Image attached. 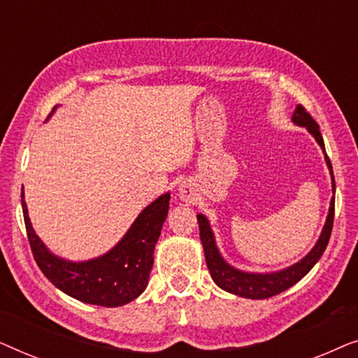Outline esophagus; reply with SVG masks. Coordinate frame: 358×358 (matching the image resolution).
Segmentation results:
<instances>
[{"label":"esophagus","mask_w":358,"mask_h":358,"mask_svg":"<svg viewBox=\"0 0 358 358\" xmlns=\"http://www.w3.org/2000/svg\"><path fill=\"white\" fill-rule=\"evenodd\" d=\"M178 192H179V197L185 200V202H187V200H192L194 197V187L189 182H185V180L179 185Z\"/></svg>","instance_id":"1"}]
</instances>
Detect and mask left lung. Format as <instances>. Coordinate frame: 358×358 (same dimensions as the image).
<instances>
[{"instance_id": "obj_1", "label": "left lung", "mask_w": 358, "mask_h": 358, "mask_svg": "<svg viewBox=\"0 0 358 358\" xmlns=\"http://www.w3.org/2000/svg\"><path fill=\"white\" fill-rule=\"evenodd\" d=\"M293 124L305 127L310 134L315 136L317 145L321 146V150L324 151L327 168H329L331 179H332V194L336 192V182H334V174H332V166L331 161L326 155L324 148V140H322L320 125L316 124L315 119L308 114L306 109L303 106H296L295 112L292 117ZM199 220V229H200V241H202L203 252H205V261H207V267L212 275L213 282L217 283L220 288H223L224 292L233 293V295L243 296V298H252V300H264V298H271L278 293L285 292L287 288L295 285L296 282H300L308 272L315 267V264L320 261L322 252L326 251L327 243H329L331 231H332V223H334V197L331 199L329 205V213H327L324 228H322L321 236L315 244V248L306 254L301 261H298L293 266L282 268L278 272H267V273H256V272H244L239 268L229 266L224 261L222 254L218 251L217 243H215V236L207 217H203L202 213L197 215Z\"/></svg>"}]
</instances>
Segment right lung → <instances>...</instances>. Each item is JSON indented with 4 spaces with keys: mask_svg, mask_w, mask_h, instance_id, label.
Wrapping results in <instances>:
<instances>
[{
    "mask_svg": "<svg viewBox=\"0 0 358 358\" xmlns=\"http://www.w3.org/2000/svg\"><path fill=\"white\" fill-rule=\"evenodd\" d=\"M169 197L166 192L151 202L109 252L90 261L71 262L48 251L34 231L22 192L24 223L34 259L58 290L76 300L107 308L127 305L148 285L155 246L168 217Z\"/></svg>",
    "mask_w": 358,
    "mask_h": 358,
    "instance_id": "right-lung-1",
    "label": "right lung"
}]
</instances>
